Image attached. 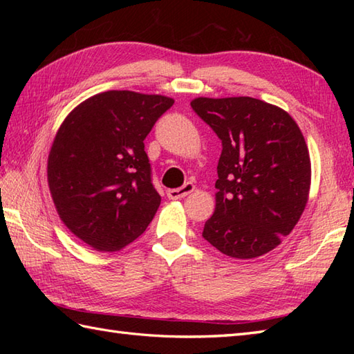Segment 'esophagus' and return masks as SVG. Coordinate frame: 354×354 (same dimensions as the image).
Masks as SVG:
<instances>
[{
    "mask_svg": "<svg viewBox=\"0 0 354 354\" xmlns=\"http://www.w3.org/2000/svg\"><path fill=\"white\" fill-rule=\"evenodd\" d=\"M193 192H194V185L190 184V183H187L181 187V189L167 190V196H169V199H181V198L189 196V194L193 193Z\"/></svg>",
    "mask_w": 354,
    "mask_h": 354,
    "instance_id": "1",
    "label": "esophagus"
}]
</instances>
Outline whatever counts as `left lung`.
Returning a JSON list of instances; mask_svg holds the SVG:
<instances>
[{"instance_id": "left-lung-1", "label": "left lung", "mask_w": 354, "mask_h": 354, "mask_svg": "<svg viewBox=\"0 0 354 354\" xmlns=\"http://www.w3.org/2000/svg\"><path fill=\"white\" fill-rule=\"evenodd\" d=\"M192 108L222 140L216 208L202 236L232 259L268 254L309 201L312 165L301 129L284 109L252 97H198Z\"/></svg>"}]
</instances>
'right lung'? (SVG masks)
Listing matches in <instances>:
<instances>
[{
    "label": "right lung",
    "mask_w": 354,
    "mask_h": 354,
    "mask_svg": "<svg viewBox=\"0 0 354 354\" xmlns=\"http://www.w3.org/2000/svg\"><path fill=\"white\" fill-rule=\"evenodd\" d=\"M175 100L104 91L65 117L48 153L56 212L82 242L100 252L132 243L152 222L161 196L150 179L145 138Z\"/></svg>",
    "instance_id": "right-lung-1"
}]
</instances>
